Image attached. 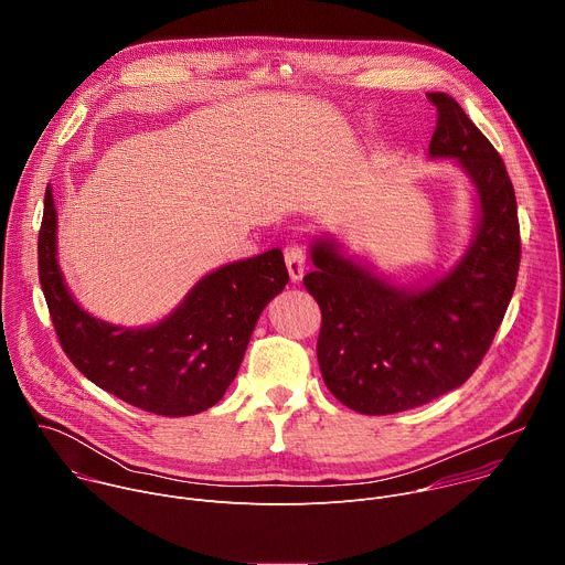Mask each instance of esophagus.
I'll use <instances>...</instances> for the list:
<instances>
[{"instance_id": "obj_1", "label": "esophagus", "mask_w": 565, "mask_h": 565, "mask_svg": "<svg viewBox=\"0 0 565 565\" xmlns=\"http://www.w3.org/2000/svg\"><path fill=\"white\" fill-rule=\"evenodd\" d=\"M284 259H286V268H288V275L290 279L297 284L301 281L303 273H306V250L301 246H288L284 250Z\"/></svg>"}]
</instances>
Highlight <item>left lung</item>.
Segmentation results:
<instances>
[{
    "mask_svg": "<svg viewBox=\"0 0 565 565\" xmlns=\"http://www.w3.org/2000/svg\"><path fill=\"white\" fill-rule=\"evenodd\" d=\"M429 158H449L476 192L473 238L443 277L397 286L342 253L333 236L310 244L306 290L321 308L317 362L329 391L366 416L407 412L458 388L488 353L512 299L521 236L503 158L447 94Z\"/></svg>",
    "mask_w": 565,
    "mask_h": 565,
    "instance_id": "left-lung-1",
    "label": "left lung"
}]
</instances>
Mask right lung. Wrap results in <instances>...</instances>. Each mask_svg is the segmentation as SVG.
Returning a JSON list of instances; mask_svg holds the SVG:
<instances>
[{
	"mask_svg": "<svg viewBox=\"0 0 565 565\" xmlns=\"http://www.w3.org/2000/svg\"><path fill=\"white\" fill-rule=\"evenodd\" d=\"M38 268L57 340L96 386L158 416H194L223 397L264 308L288 284L279 248L207 273L151 327H116L79 306L57 264V212L44 194Z\"/></svg>",
	"mask_w": 565,
	"mask_h": 565,
	"instance_id": "right-lung-1",
	"label": "right lung"
}]
</instances>
